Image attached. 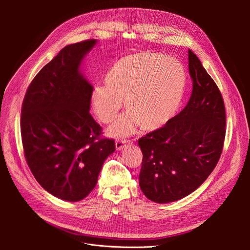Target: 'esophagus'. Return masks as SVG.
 I'll use <instances>...</instances> for the list:
<instances>
[{
	"mask_svg": "<svg viewBox=\"0 0 250 250\" xmlns=\"http://www.w3.org/2000/svg\"><path fill=\"white\" fill-rule=\"evenodd\" d=\"M130 140H127V139H123V138H119L116 140V148L118 150H121L125 147V146L126 144H129Z\"/></svg>",
	"mask_w": 250,
	"mask_h": 250,
	"instance_id": "1",
	"label": "esophagus"
}]
</instances>
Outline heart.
I'll return each instance as SVG.
<instances>
[{
    "mask_svg": "<svg viewBox=\"0 0 250 250\" xmlns=\"http://www.w3.org/2000/svg\"><path fill=\"white\" fill-rule=\"evenodd\" d=\"M106 86H97L92 103L98 118L112 122L125 101L128 111L109 129L112 135L131 133L136 125L154 129L168 122L182 102L186 74L182 64L154 52L121 59L105 76Z\"/></svg>",
    "mask_w": 250,
    "mask_h": 250,
    "instance_id": "b5f03b06",
    "label": "heart"
}]
</instances>
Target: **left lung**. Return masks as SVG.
Returning <instances> with one entry per match:
<instances>
[{
  "label": "left lung",
  "mask_w": 250,
  "mask_h": 250,
  "mask_svg": "<svg viewBox=\"0 0 250 250\" xmlns=\"http://www.w3.org/2000/svg\"><path fill=\"white\" fill-rule=\"evenodd\" d=\"M193 91L185 108L167 124L138 139L142 151L139 187L166 204L198 189L215 169L226 136L222 94L200 59L188 50Z\"/></svg>",
  "instance_id": "obj_1"
}]
</instances>
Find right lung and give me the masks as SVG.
Returning a JSON list of instances; mask_svg holds the SVG:
<instances>
[{
  "instance_id": "1",
  "label": "right lung",
  "mask_w": 250,
  "mask_h": 250,
  "mask_svg": "<svg viewBox=\"0 0 250 250\" xmlns=\"http://www.w3.org/2000/svg\"><path fill=\"white\" fill-rule=\"evenodd\" d=\"M96 40L65 46L33 78L25 93L21 132L26 163L41 186L78 202L95 188L115 140L102 138L91 114L93 86L80 71Z\"/></svg>"
}]
</instances>
